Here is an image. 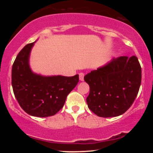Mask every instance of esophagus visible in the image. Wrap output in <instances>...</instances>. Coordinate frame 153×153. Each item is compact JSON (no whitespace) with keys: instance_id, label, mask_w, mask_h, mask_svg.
I'll use <instances>...</instances> for the list:
<instances>
[{"instance_id":"esophagus-1","label":"esophagus","mask_w":153,"mask_h":153,"mask_svg":"<svg viewBox=\"0 0 153 153\" xmlns=\"http://www.w3.org/2000/svg\"><path fill=\"white\" fill-rule=\"evenodd\" d=\"M79 79H80V80H81V81H83V80H84V73H80V74H79Z\"/></svg>"}]
</instances>
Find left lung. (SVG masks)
<instances>
[{
    "mask_svg": "<svg viewBox=\"0 0 153 153\" xmlns=\"http://www.w3.org/2000/svg\"><path fill=\"white\" fill-rule=\"evenodd\" d=\"M142 69L136 56H121L84 76L90 86L88 106L101 117H114L130 108L141 85Z\"/></svg>",
    "mask_w": 153,
    "mask_h": 153,
    "instance_id": "obj_1",
    "label": "left lung"
}]
</instances>
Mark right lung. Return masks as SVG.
<instances>
[{
    "mask_svg": "<svg viewBox=\"0 0 153 153\" xmlns=\"http://www.w3.org/2000/svg\"><path fill=\"white\" fill-rule=\"evenodd\" d=\"M34 44H28L19 52L12 66L13 94L20 106L28 114L51 117L64 106L68 95L78 84L79 75L45 77L32 73L29 58Z\"/></svg>",
    "mask_w": 153,
    "mask_h": 153,
    "instance_id": "1",
    "label": "right lung"
}]
</instances>
